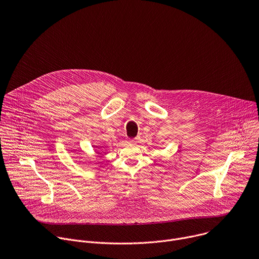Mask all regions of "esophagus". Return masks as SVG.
I'll list each match as a JSON object with an SVG mask.
<instances>
[{"label":"esophagus","instance_id":"esophagus-1","mask_svg":"<svg viewBox=\"0 0 259 259\" xmlns=\"http://www.w3.org/2000/svg\"><path fill=\"white\" fill-rule=\"evenodd\" d=\"M138 141L136 140V139H128L127 140V143H130V144H136Z\"/></svg>","mask_w":259,"mask_h":259}]
</instances>
